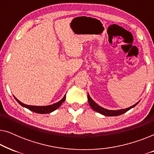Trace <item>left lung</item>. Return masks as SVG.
<instances>
[{
  "label": "left lung",
  "instance_id": "8db88e82",
  "mask_svg": "<svg viewBox=\"0 0 154 154\" xmlns=\"http://www.w3.org/2000/svg\"><path fill=\"white\" fill-rule=\"evenodd\" d=\"M88 103H89L90 106H91V108L93 109L94 111L101 113V114L106 116H117L123 114V113L127 112L128 111H129L130 109L133 108V107L135 106L136 105L140 102V101H139V102H137L135 104L132 105V106L128 107L127 109H119V110H109V109H106L103 108L102 106H100V105H98L95 102H94V100L90 97V94L88 93Z\"/></svg>",
  "mask_w": 154,
  "mask_h": 154
}]
</instances>
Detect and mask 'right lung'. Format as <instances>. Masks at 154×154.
<instances>
[{"label": "right lung", "mask_w": 154, "mask_h": 154, "mask_svg": "<svg viewBox=\"0 0 154 154\" xmlns=\"http://www.w3.org/2000/svg\"><path fill=\"white\" fill-rule=\"evenodd\" d=\"M14 97L16 100L17 102L19 104H20L21 106H22L23 107H25V108L28 109L30 111H33V112L35 113L44 114V113H50L52 112V111H55L56 109H57L59 107L62 105V103L65 101L66 94H65L64 97H63L61 100L59 101L58 102L54 103V104H51V105H48V106H31V105H27V104H24V103L21 102L20 101H19L14 96Z\"/></svg>", "instance_id": "1"}]
</instances>
